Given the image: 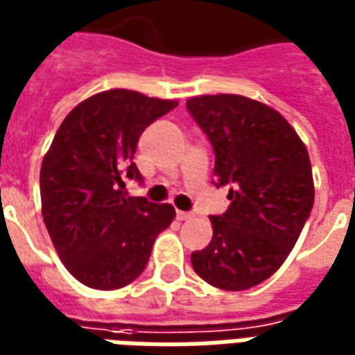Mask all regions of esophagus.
<instances>
[{
	"instance_id": "1",
	"label": "esophagus",
	"mask_w": 355,
	"mask_h": 355,
	"mask_svg": "<svg viewBox=\"0 0 355 355\" xmlns=\"http://www.w3.org/2000/svg\"><path fill=\"white\" fill-rule=\"evenodd\" d=\"M178 220H190L192 218V213H186V211H177Z\"/></svg>"
}]
</instances>
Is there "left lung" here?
<instances>
[{
    "label": "left lung",
    "instance_id": "obj_1",
    "mask_svg": "<svg viewBox=\"0 0 355 355\" xmlns=\"http://www.w3.org/2000/svg\"><path fill=\"white\" fill-rule=\"evenodd\" d=\"M186 108L215 150V184L230 186V207L209 216L213 239L193 251L192 266L213 287L251 289L285 262L310 216V155L289 121L259 101L201 94Z\"/></svg>",
    "mask_w": 355,
    "mask_h": 355
}]
</instances>
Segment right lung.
Listing matches in <instances>:
<instances>
[{
  "instance_id": "1",
  "label": "right lung",
  "mask_w": 355,
  "mask_h": 355,
  "mask_svg": "<svg viewBox=\"0 0 355 355\" xmlns=\"http://www.w3.org/2000/svg\"><path fill=\"white\" fill-rule=\"evenodd\" d=\"M129 89L102 91L64 117L40 173L43 223L60 261L87 287L119 289L148 264L175 207L125 193L142 131L177 106Z\"/></svg>"
}]
</instances>
